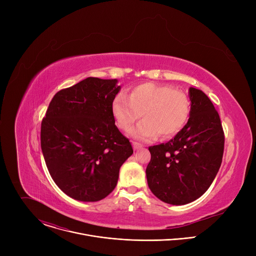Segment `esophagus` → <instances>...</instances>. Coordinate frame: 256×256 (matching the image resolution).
<instances>
[{"label": "esophagus", "instance_id": "esophagus-1", "mask_svg": "<svg viewBox=\"0 0 256 256\" xmlns=\"http://www.w3.org/2000/svg\"><path fill=\"white\" fill-rule=\"evenodd\" d=\"M132 147H134V150H138V149H140L142 147V144L138 142H132Z\"/></svg>", "mask_w": 256, "mask_h": 256}]
</instances>
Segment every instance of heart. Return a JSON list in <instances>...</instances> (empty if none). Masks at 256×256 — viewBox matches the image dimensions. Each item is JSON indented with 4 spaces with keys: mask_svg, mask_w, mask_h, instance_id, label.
Wrapping results in <instances>:
<instances>
[{
    "mask_svg": "<svg viewBox=\"0 0 256 256\" xmlns=\"http://www.w3.org/2000/svg\"><path fill=\"white\" fill-rule=\"evenodd\" d=\"M112 116L120 128L132 130L138 140H152L158 134L167 138L176 134L188 120L190 100L188 94L170 85L146 82L130 88L128 97L118 94L112 101Z\"/></svg>",
    "mask_w": 256,
    "mask_h": 256,
    "instance_id": "b5f03b06",
    "label": "heart"
}]
</instances>
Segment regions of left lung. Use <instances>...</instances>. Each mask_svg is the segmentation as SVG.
<instances>
[{
    "mask_svg": "<svg viewBox=\"0 0 256 256\" xmlns=\"http://www.w3.org/2000/svg\"><path fill=\"white\" fill-rule=\"evenodd\" d=\"M190 96L188 124L169 142L149 147L146 169L151 192L175 206L192 202L208 190L224 154L225 134L214 104L198 89L190 88Z\"/></svg>",
    "mask_w": 256,
    "mask_h": 256,
    "instance_id": "1",
    "label": "left lung"
}]
</instances>
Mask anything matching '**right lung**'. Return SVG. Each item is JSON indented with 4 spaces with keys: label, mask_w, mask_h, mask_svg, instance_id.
Returning a JSON list of instances; mask_svg holds the SVG:
<instances>
[{
    "label": "right lung",
    "mask_w": 256,
    "mask_h": 256,
    "mask_svg": "<svg viewBox=\"0 0 256 256\" xmlns=\"http://www.w3.org/2000/svg\"><path fill=\"white\" fill-rule=\"evenodd\" d=\"M116 83L89 77L62 89L42 118L40 146L48 172L77 200L106 198L116 186L120 166L134 153L112 112L120 89Z\"/></svg>",
    "instance_id": "right-lung-1"
}]
</instances>
